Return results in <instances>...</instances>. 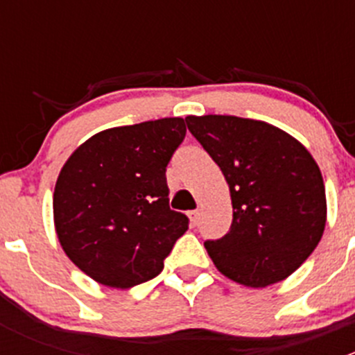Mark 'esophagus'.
Returning a JSON list of instances; mask_svg holds the SVG:
<instances>
[{"mask_svg": "<svg viewBox=\"0 0 355 355\" xmlns=\"http://www.w3.org/2000/svg\"><path fill=\"white\" fill-rule=\"evenodd\" d=\"M189 218H191L192 225H198L199 223V218H200V213L198 209L196 211H189Z\"/></svg>", "mask_w": 355, "mask_h": 355, "instance_id": "obj_1", "label": "esophagus"}]
</instances>
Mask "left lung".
I'll use <instances>...</instances> for the list:
<instances>
[{"instance_id":"obj_1","label":"left lung","mask_w":355,"mask_h":355,"mask_svg":"<svg viewBox=\"0 0 355 355\" xmlns=\"http://www.w3.org/2000/svg\"><path fill=\"white\" fill-rule=\"evenodd\" d=\"M185 121L230 189V232L204 242L214 266L245 287L285 280L316 249L327 225V194L314 157L266 121L230 114Z\"/></svg>"}]
</instances>
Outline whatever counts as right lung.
Returning <instances> with one entry per match:
<instances>
[{
	"instance_id": "add662e5",
	"label": "right lung",
	"mask_w": 355,
	"mask_h": 355,
	"mask_svg": "<svg viewBox=\"0 0 355 355\" xmlns=\"http://www.w3.org/2000/svg\"><path fill=\"white\" fill-rule=\"evenodd\" d=\"M184 118H159L92 135L56 180L53 214L71 263L98 284L130 288L157 277L189 218L170 209L166 166Z\"/></svg>"
}]
</instances>
